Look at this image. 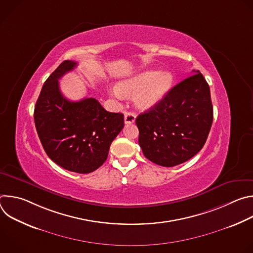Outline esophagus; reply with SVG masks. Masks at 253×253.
Instances as JSON below:
<instances>
[{
    "instance_id": "obj_1",
    "label": "esophagus",
    "mask_w": 253,
    "mask_h": 253,
    "mask_svg": "<svg viewBox=\"0 0 253 253\" xmlns=\"http://www.w3.org/2000/svg\"><path fill=\"white\" fill-rule=\"evenodd\" d=\"M135 119H136L135 113H133V112H125V115H124L125 124H132V123L135 122Z\"/></svg>"
}]
</instances>
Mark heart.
Returning a JSON list of instances; mask_svg holds the SVG:
<instances>
[{"label": "heart", "instance_id": "b5f03b06", "mask_svg": "<svg viewBox=\"0 0 253 253\" xmlns=\"http://www.w3.org/2000/svg\"><path fill=\"white\" fill-rule=\"evenodd\" d=\"M173 77L167 71L146 70L134 77L121 81L116 86L115 95H132L136 91L134 102L140 109L146 110L155 106L168 92Z\"/></svg>", "mask_w": 253, "mask_h": 253}]
</instances>
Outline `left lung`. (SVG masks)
Here are the masks:
<instances>
[{"label":"left lung","instance_id":"left-lung-1","mask_svg":"<svg viewBox=\"0 0 253 253\" xmlns=\"http://www.w3.org/2000/svg\"><path fill=\"white\" fill-rule=\"evenodd\" d=\"M193 72L136 118L144 156L160 166L186 162L208 137L213 121L210 89L200 72Z\"/></svg>","mask_w":253,"mask_h":253}]
</instances>
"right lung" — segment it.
I'll return each instance as SVG.
<instances>
[{"mask_svg": "<svg viewBox=\"0 0 253 253\" xmlns=\"http://www.w3.org/2000/svg\"><path fill=\"white\" fill-rule=\"evenodd\" d=\"M77 66L66 60L46 80L36 102L34 120L49 158L66 170L90 173L107 159L124 115L106 111L94 98L73 102L60 91L59 79Z\"/></svg>", "mask_w": 253, "mask_h": 253, "instance_id": "right-lung-1", "label": "right lung"}]
</instances>
